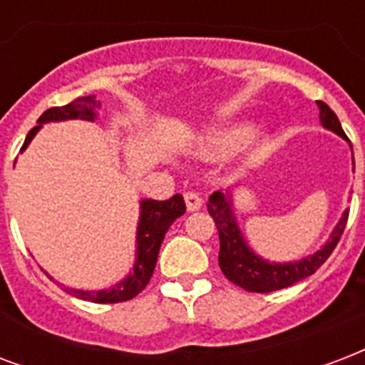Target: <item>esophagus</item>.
Wrapping results in <instances>:
<instances>
[{"instance_id":"34e87169","label":"esophagus","mask_w":365,"mask_h":365,"mask_svg":"<svg viewBox=\"0 0 365 365\" xmlns=\"http://www.w3.org/2000/svg\"><path fill=\"white\" fill-rule=\"evenodd\" d=\"M185 197V205H187L189 212H193V210H199L202 207V197L199 193H195V191H187V193L183 195Z\"/></svg>"}]
</instances>
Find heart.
<instances>
[{"label":"heart","mask_w":365,"mask_h":365,"mask_svg":"<svg viewBox=\"0 0 365 365\" xmlns=\"http://www.w3.org/2000/svg\"><path fill=\"white\" fill-rule=\"evenodd\" d=\"M249 132V126L220 128V130H214L201 138L197 149L207 158H226L245 145Z\"/></svg>","instance_id":"heart-1"}]
</instances>
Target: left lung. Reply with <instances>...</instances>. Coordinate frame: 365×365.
<instances>
[{
  "label": "left lung",
  "instance_id": "1",
  "mask_svg": "<svg viewBox=\"0 0 365 365\" xmlns=\"http://www.w3.org/2000/svg\"><path fill=\"white\" fill-rule=\"evenodd\" d=\"M318 107L322 124L327 130L346 139V133L343 132V126H341L337 115L324 101H318ZM208 214L212 216L214 224L218 227L220 269L224 272L230 282L243 287L245 291H250V293H272L277 289L291 287L293 283L312 275L335 250L339 239L344 232V226H346V220H349V210H344L343 218L339 220V224L331 233L329 241L324 245V249L314 252L312 257L299 260V262L269 264L262 258H258L247 247V243L241 237L237 224H235V218H233L232 201L226 195L220 193V191L210 195Z\"/></svg>",
  "mask_w": 365,
  "mask_h": 365
}]
</instances>
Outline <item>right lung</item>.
Masks as SVG:
<instances>
[{
  "instance_id": "1",
  "label": "right lung",
  "mask_w": 365,
  "mask_h": 365,
  "mask_svg": "<svg viewBox=\"0 0 365 365\" xmlns=\"http://www.w3.org/2000/svg\"><path fill=\"white\" fill-rule=\"evenodd\" d=\"M99 107H101V103L97 101L96 96H88L78 97L63 107L47 108L46 113L38 118V126L28 132L21 151L26 149V145L38 133L41 124L68 120V118H82V120L93 122L97 118ZM183 212H185V201L180 193L170 197L168 201H151V199L141 201V218H139L138 226V258H135L132 274L108 291H80V289L65 287L66 293L82 300L97 302V304H116V302H126V300L138 297L147 287V283L151 282L164 235L168 232V227L172 226V222L180 218ZM49 279H53V277H49Z\"/></svg>"
}]
</instances>
